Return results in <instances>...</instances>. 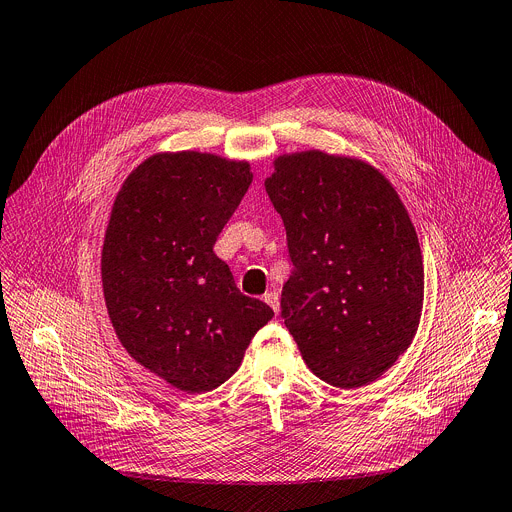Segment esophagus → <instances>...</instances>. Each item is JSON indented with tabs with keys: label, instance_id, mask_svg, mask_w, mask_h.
<instances>
[{
	"label": "esophagus",
	"instance_id": "obj_1",
	"mask_svg": "<svg viewBox=\"0 0 512 512\" xmlns=\"http://www.w3.org/2000/svg\"><path fill=\"white\" fill-rule=\"evenodd\" d=\"M262 299H264V303H268L274 309V313L279 311V293L277 291H266Z\"/></svg>",
	"mask_w": 512,
	"mask_h": 512
}]
</instances>
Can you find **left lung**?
Returning a JSON list of instances; mask_svg holds the SVG:
<instances>
[{"label":"left lung","instance_id":"obj_1","mask_svg":"<svg viewBox=\"0 0 512 512\" xmlns=\"http://www.w3.org/2000/svg\"><path fill=\"white\" fill-rule=\"evenodd\" d=\"M264 186L287 229L281 316L305 365L344 389L375 381L412 344L424 299L396 188L367 162L318 149L279 155Z\"/></svg>","mask_w":512,"mask_h":512}]
</instances>
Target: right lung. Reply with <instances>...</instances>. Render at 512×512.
I'll return each instance as SVG.
<instances>
[{"mask_svg":"<svg viewBox=\"0 0 512 512\" xmlns=\"http://www.w3.org/2000/svg\"><path fill=\"white\" fill-rule=\"evenodd\" d=\"M248 162L155 153L116 194L102 248V289L129 355L186 393L225 383L274 311L235 287L217 235L242 203Z\"/></svg>","mask_w":512,"mask_h":512,"instance_id":"right-lung-1","label":"right lung"}]
</instances>
